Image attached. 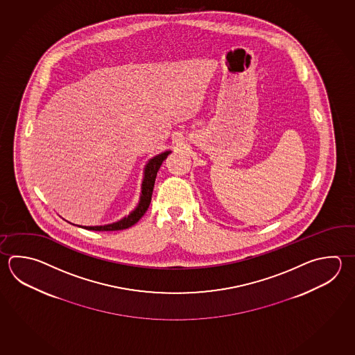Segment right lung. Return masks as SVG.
<instances>
[{"label":"right lung","mask_w":355,"mask_h":355,"mask_svg":"<svg viewBox=\"0 0 355 355\" xmlns=\"http://www.w3.org/2000/svg\"><path fill=\"white\" fill-rule=\"evenodd\" d=\"M169 153H172L171 149L154 155L147 162V164L144 167L143 181H141L139 202H138L137 207L134 208L132 212H129L128 216H124L123 218L118 220L116 222H112V223H107V225H101V226H80V225H75V226L87 228L90 231H119V230L132 227L133 225L141 220V216L147 212L148 207L150 205V200H152L155 177H157V173L161 168L162 163H163V161H166V158H167Z\"/></svg>","instance_id":"right-lung-1"}]
</instances>
